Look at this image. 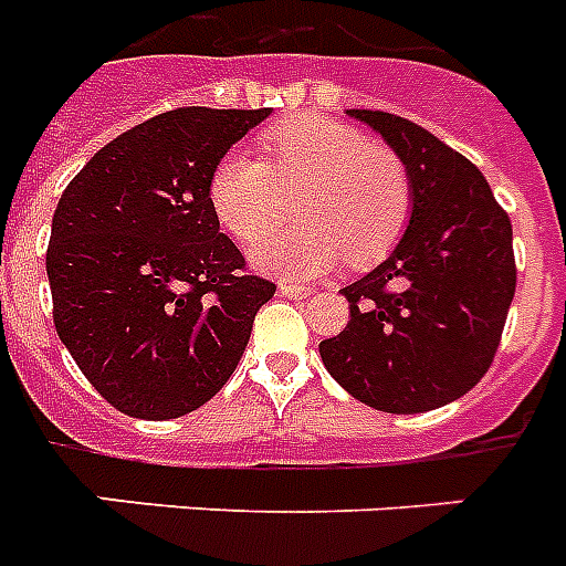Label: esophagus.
<instances>
[{
	"label": "esophagus",
	"mask_w": 566,
	"mask_h": 566,
	"mask_svg": "<svg viewBox=\"0 0 566 566\" xmlns=\"http://www.w3.org/2000/svg\"><path fill=\"white\" fill-rule=\"evenodd\" d=\"M279 291H282V296H287V298H307L311 293H314V287H302V284L284 282Z\"/></svg>",
	"instance_id": "34e87169"
}]
</instances>
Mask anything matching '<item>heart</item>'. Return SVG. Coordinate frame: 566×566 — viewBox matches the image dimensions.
<instances>
[{
	"label": "heart",
	"instance_id": "obj_1",
	"mask_svg": "<svg viewBox=\"0 0 566 566\" xmlns=\"http://www.w3.org/2000/svg\"><path fill=\"white\" fill-rule=\"evenodd\" d=\"M268 163L235 148L209 177V206L241 243L259 241L302 193V228L252 247V264L284 279H316L343 259L375 264L401 241L412 214V186L389 148L331 118H296L264 133Z\"/></svg>",
	"mask_w": 566,
	"mask_h": 566
}]
</instances>
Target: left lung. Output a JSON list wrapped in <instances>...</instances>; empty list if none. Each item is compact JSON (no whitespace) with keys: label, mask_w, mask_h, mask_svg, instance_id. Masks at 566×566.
Wrapping results in <instances>:
<instances>
[{"label":"left lung","mask_w":566,"mask_h":566,"mask_svg":"<svg viewBox=\"0 0 566 566\" xmlns=\"http://www.w3.org/2000/svg\"><path fill=\"white\" fill-rule=\"evenodd\" d=\"M348 116L403 163L412 214L389 259L343 287L352 319L319 355L375 410H436L474 389L497 355L517 284L512 220L480 168L433 133L380 109Z\"/></svg>","instance_id":"1"}]
</instances>
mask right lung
Returning <instances> with one entry per match:
<instances>
[{
	"mask_svg": "<svg viewBox=\"0 0 566 566\" xmlns=\"http://www.w3.org/2000/svg\"><path fill=\"white\" fill-rule=\"evenodd\" d=\"M270 116L179 107L92 156L54 209L45 273L54 328L116 410L165 421L232 378L275 284L247 275L220 232L209 177Z\"/></svg>",
	"mask_w": 566,
	"mask_h": 566,
	"instance_id": "obj_1",
	"label": "right lung"
}]
</instances>
